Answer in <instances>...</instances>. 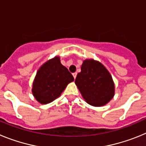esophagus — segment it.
I'll return each mask as SVG.
<instances>
[{
    "label": "esophagus",
    "instance_id": "esophagus-1",
    "mask_svg": "<svg viewBox=\"0 0 146 146\" xmlns=\"http://www.w3.org/2000/svg\"><path fill=\"white\" fill-rule=\"evenodd\" d=\"M72 74H73V77H74V78L75 79L76 77H77V72H74V73H73Z\"/></svg>",
    "mask_w": 146,
    "mask_h": 146
}]
</instances>
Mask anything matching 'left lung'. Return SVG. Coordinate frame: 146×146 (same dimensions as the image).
Returning a JSON list of instances; mask_svg holds the SVG:
<instances>
[{
	"label": "left lung",
	"mask_w": 146,
	"mask_h": 146,
	"mask_svg": "<svg viewBox=\"0 0 146 146\" xmlns=\"http://www.w3.org/2000/svg\"><path fill=\"white\" fill-rule=\"evenodd\" d=\"M75 84L83 99L92 106H104L114 96L115 85L112 76L104 65L94 59L83 61Z\"/></svg>",
	"instance_id": "obj_1"
}]
</instances>
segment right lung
<instances>
[{
    "instance_id": "1",
    "label": "right lung",
    "mask_w": 146,
    "mask_h": 146,
    "mask_svg": "<svg viewBox=\"0 0 146 146\" xmlns=\"http://www.w3.org/2000/svg\"><path fill=\"white\" fill-rule=\"evenodd\" d=\"M72 81H74L72 74L62 65L60 58L55 56L38 69L33 82L32 93L38 102L48 104L59 97Z\"/></svg>"
}]
</instances>
